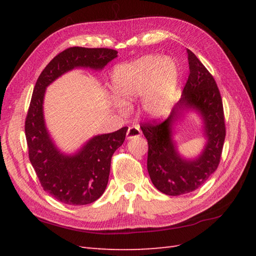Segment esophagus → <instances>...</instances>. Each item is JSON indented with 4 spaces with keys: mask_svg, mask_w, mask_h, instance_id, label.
<instances>
[{
    "mask_svg": "<svg viewBox=\"0 0 256 256\" xmlns=\"http://www.w3.org/2000/svg\"><path fill=\"white\" fill-rule=\"evenodd\" d=\"M140 136V130L138 126V125H134V126H130L126 133V138L128 140H132L135 138Z\"/></svg>",
    "mask_w": 256,
    "mask_h": 256,
    "instance_id": "34e87169",
    "label": "esophagus"
}]
</instances>
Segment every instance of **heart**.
Here are the masks:
<instances>
[{
    "label": "heart",
    "mask_w": 256,
    "mask_h": 256,
    "mask_svg": "<svg viewBox=\"0 0 256 256\" xmlns=\"http://www.w3.org/2000/svg\"><path fill=\"white\" fill-rule=\"evenodd\" d=\"M178 68L172 59L148 55L113 70L111 89L114 106L123 110L140 96V110L152 118L165 116L175 101Z\"/></svg>",
    "instance_id": "b5f03b06"
}]
</instances>
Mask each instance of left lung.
<instances>
[{
  "instance_id": "1",
  "label": "left lung",
  "mask_w": 256,
  "mask_h": 256,
  "mask_svg": "<svg viewBox=\"0 0 256 256\" xmlns=\"http://www.w3.org/2000/svg\"><path fill=\"white\" fill-rule=\"evenodd\" d=\"M189 77L182 94L164 122L145 123L140 128L148 140V170L154 186L168 196H180L208 180L216 172L226 138L224 106L220 91L211 74L197 56L187 50ZM188 112L202 120L204 148L192 159L178 153L176 126Z\"/></svg>"
}]
</instances>
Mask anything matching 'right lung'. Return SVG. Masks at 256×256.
Segmentation results:
<instances>
[{
	"label": "right lung",
	"mask_w": 256,
	"mask_h": 256,
	"mask_svg": "<svg viewBox=\"0 0 256 256\" xmlns=\"http://www.w3.org/2000/svg\"><path fill=\"white\" fill-rule=\"evenodd\" d=\"M116 57L118 52L108 48H68L47 64L36 81L25 122L28 156L45 192L62 204L84 206L101 197L108 182L112 155L123 144L128 128L94 135L74 153H64L46 126V89L74 69L101 72Z\"/></svg>",
	"instance_id": "right-lung-1"
}]
</instances>
